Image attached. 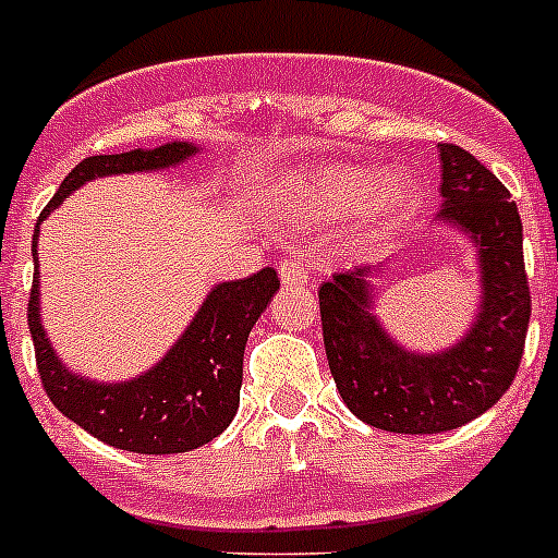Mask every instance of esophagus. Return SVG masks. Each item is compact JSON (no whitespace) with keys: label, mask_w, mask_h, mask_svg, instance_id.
<instances>
[{"label":"esophagus","mask_w":558,"mask_h":558,"mask_svg":"<svg viewBox=\"0 0 558 558\" xmlns=\"http://www.w3.org/2000/svg\"><path fill=\"white\" fill-rule=\"evenodd\" d=\"M278 275L287 287H303L310 280V271H306V266L301 260H280Z\"/></svg>","instance_id":"obj_1"}]
</instances>
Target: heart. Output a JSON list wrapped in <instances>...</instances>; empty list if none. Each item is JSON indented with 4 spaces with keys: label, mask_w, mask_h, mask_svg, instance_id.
<instances>
[{
    "label": "heart",
    "mask_w": 558,
    "mask_h": 558,
    "mask_svg": "<svg viewBox=\"0 0 558 558\" xmlns=\"http://www.w3.org/2000/svg\"><path fill=\"white\" fill-rule=\"evenodd\" d=\"M424 185L407 166H347L332 162L301 177L294 211L312 223H343L361 211L366 223L387 226L410 217L421 206Z\"/></svg>",
    "instance_id": "1"
}]
</instances>
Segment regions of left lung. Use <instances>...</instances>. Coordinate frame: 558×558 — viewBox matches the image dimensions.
<instances>
[{
	"label": "left lung",
	"mask_w": 558,
	"mask_h": 558,
	"mask_svg": "<svg viewBox=\"0 0 558 558\" xmlns=\"http://www.w3.org/2000/svg\"><path fill=\"white\" fill-rule=\"evenodd\" d=\"M436 220L470 240L478 264V312L441 352L398 343L375 315L381 266L341 271L320 283L326 361L343 404L369 427L407 436L447 433L478 418L513 384L530 324V289L519 208L499 177L473 154L444 143Z\"/></svg>",
	"instance_id": "left-lung-1"
}]
</instances>
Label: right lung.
<instances>
[{
  "mask_svg": "<svg viewBox=\"0 0 558 558\" xmlns=\"http://www.w3.org/2000/svg\"><path fill=\"white\" fill-rule=\"evenodd\" d=\"M201 151L194 143H166L157 148H131L122 154H97L62 180L53 201L43 208L39 223L62 206L80 185L111 174L174 169ZM39 223L34 229V289L28 301V326L43 387L65 418L117 450L169 456L197 450L217 438L240 404L243 350L248 332L264 315L266 303L280 289L278 271L266 266L243 280L211 287L206 301L166 355L129 381H94L68 369L53 352L39 318Z\"/></svg>",
  "mask_w": 558,
  "mask_h": 558,
  "instance_id": "right-lung-1",
  "label": "right lung"
}]
</instances>
